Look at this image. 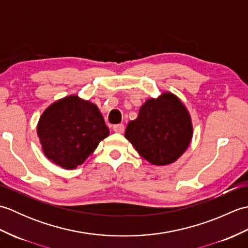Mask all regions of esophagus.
Segmentation results:
<instances>
[{
	"label": "esophagus",
	"mask_w": 248,
	"mask_h": 248,
	"mask_svg": "<svg viewBox=\"0 0 248 248\" xmlns=\"http://www.w3.org/2000/svg\"><path fill=\"white\" fill-rule=\"evenodd\" d=\"M113 130H114V132H116V133H124V125L123 124H114V125H113Z\"/></svg>",
	"instance_id": "1"
}]
</instances>
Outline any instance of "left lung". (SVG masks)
Here are the masks:
<instances>
[{
  "label": "left lung",
  "instance_id": "obj_1",
  "mask_svg": "<svg viewBox=\"0 0 248 248\" xmlns=\"http://www.w3.org/2000/svg\"><path fill=\"white\" fill-rule=\"evenodd\" d=\"M191 118L184 105L171 93L150 99L138 118L129 123L124 136L145 160L166 165L180 156L192 139Z\"/></svg>",
  "mask_w": 248,
  "mask_h": 248
}]
</instances>
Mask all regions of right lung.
<instances>
[{
	"label": "right lung",
	"mask_w": 248,
	"mask_h": 248,
	"mask_svg": "<svg viewBox=\"0 0 248 248\" xmlns=\"http://www.w3.org/2000/svg\"><path fill=\"white\" fill-rule=\"evenodd\" d=\"M46 156L66 170L85 161L108 135V129L96 105L77 96L51 104L37 127Z\"/></svg>",
	"instance_id": "right-lung-1"
}]
</instances>
